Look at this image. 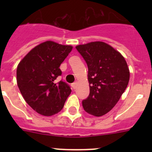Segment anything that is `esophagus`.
I'll return each instance as SVG.
<instances>
[{
  "label": "esophagus",
  "instance_id": "esophagus-1",
  "mask_svg": "<svg viewBox=\"0 0 152 152\" xmlns=\"http://www.w3.org/2000/svg\"><path fill=\"white\" fill-rule=\"evenodd\" d=\"M77 82H75V83H73V84H72V88H73L74 89H75V88H77Z\"/></svg>",
  "mask_w": 152,
  "mask_h": 152
}]
</instances>
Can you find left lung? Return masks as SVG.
<instances>
[{
	"label": "left lung",
	"instance_id": "obj_1",
	"mask_svg": "<svg viewBox=\"0 0 152 152\" xmlns=\"http://www.w3.org/2000/svg\"><path fill=\"white\" fill-rule=\"evenodd\" d=\"M88 64L90 94L84 110L95 116L112 110L127 88L129 70L124 57L108 44L92 42L75 47Z\"/></svg>",
	"mask_w": 152,
	"mask_h": 152
}]
</instances>
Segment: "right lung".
Returning <instances> with one entry per match:
<instances>
[{
	"mask_svg": "<svg viewBox=\"0 0 152 152\" xmlns=\"http://www.w3.org/2000/svg\"><path fill=\"white\" fill-rule=\"evenodd\" d=\"M72 50L71 45L46 41L33 48L19 63L17 81L26 103L38 113L49 116L64 107L72 90L67 83L56 78L59 68Z\"/></svg>",
	"mask_w": 152,
	"mask_h": 152,
	"instance_id": "1",
	"label": "right lung"
}]
</instances>
